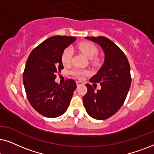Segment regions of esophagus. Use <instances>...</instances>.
Wrapping results in <instances>:
<instances>
[{
	"instance_id": "obj_1",
	"label": "esophagus",
	"mask_w": 154,
	"mask_h": 154,
	"mask_svg": "<svg viewBox=\"0 0 154 154\" xmlns=\"http://www.w3.org/2000/svg\"><path fill=\"white\" fill-rule=\"evenodd\" d=\"M76 85H77V86L81 85H83V83L81 81H76Z\"/></svg>"
}]
</instances>
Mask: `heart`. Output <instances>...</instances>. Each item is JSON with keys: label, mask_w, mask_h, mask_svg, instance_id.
<instances>
[{"label": "heart", "mask_w": 154, "mask_h": 154, "mask_svg": "<svg viewBox=\"0 0 154 154\" xmlns=\"http://www.w3.org/2000/svg\"><path fill=\"white\" fill-rule=\"evenodd\" d=\"M78 48L80 51L83 52L88 59L92 60L94 63H97L99 62L98 58L94 57L97 56L98 53V48L95 45H94L90 42H81L78 45ZM73 56V50L70 48H65L62 54V62L64 66H67L71 63V58ZM71 74L74 75L78 79H83L88 74L87 70H83V69H75L71 71Z\"/></svg>", "instance_id": "obj_1"}]
</instances>
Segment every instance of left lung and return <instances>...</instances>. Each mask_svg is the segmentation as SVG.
I'll use <instances>...</instances> for the list:
<instances>
[{"mask_svg":"<svg viewBox=\"0 0 154 154\" xmlns=\"http://www.w3.org/2000/svg\"><path fill=\"white\" fill-rule=\"evenodd\" d=\"M85 38L100 45L105 57L97 73L90 79L92 83H100L102 88L95 91L90 84H86L83 104L92 118L105 120L114 115L125 102L131 85L130 64L124 52L110 39L104 36Z\"/></svg>","mask_w":154,"mask_h":154,"instance_id":"1","label":"left lung"}]
</instances>
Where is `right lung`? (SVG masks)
Masks as SVG:
<instances>
[{
	"mask_svg": "<svg viewBox=\"0 0 154 154\" xmlns=\"http://www.w3.org/2000/svg\"><path fill=\"white\" fill-rule=\"evenodd\" d=\"M76 38L55 35L46 39L29 54L23 73L27 98L33 108L48 118L60 116L70 104L76 84L67 79L61 85L55 83L56 73L64 69L62 54Z\"/></svg>",
	"mask_w": 154,
	"mask_h": 154,
	"instance_id": "add662e5",
	"label": "right lung"
}]
</instances>
